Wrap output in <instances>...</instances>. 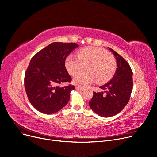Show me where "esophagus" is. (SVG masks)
Here are the masks:
<instances>
[{"label":"esophagus","mask_w":157,"mask_h":157,"mask_svg":"<svg viewBox=\"0 0 157 157\" xmlns=\"http://www.w3.org/2000/svg\"><path fill=\"white\" fill-rule=\"evenodd\" d=\"M75 89H77V90H84V89H85V88H84V87H78V86L76 87H75Z\"/></svg>","instance_id":"esophagus-1"}]
</instances>
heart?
Masks as SVG:
<instances>
[{
  "mask_svg": "<svg viewBox=\"0 0 157 157\" xmlns=\"http://www.w3.org/2000/svg\"><path fill=\"white\" fill-rule=\"evenodd\" d=\"M65 67L69 73L75 75L86 67L87 71L73 78L75 85L86 87L96 81L104 84L111 79L117 69L115 58L99 48L89 47L80 51L77 56L70 54L66 58Z\"/></svg>",
  "mask_w": 157,
  "mask_h": 157,
  "instance_id": "heart-1",
  "label": "heart"
}]
</instances>
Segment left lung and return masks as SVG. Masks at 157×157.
Listing matches in <instances>:
<instances>
[{"instance_id":"left-lung-1","label":"left lung","mask_w":157,"mask_h":157,"mask_svg":"<svg viewBox=\"0 0 157 157\" xmlns=\"http://www.w3.org/2000/svg\"><path fill=\"white\" fill-rule=\"evenodd\" d=\"M108 49L116 58L117 68L112 79L99 87L106 94L103 92H93L89 103L93 111L103 117H112L122 111L130 99L133 86V73L129 64L117 52Z\"/></svg>"}]
</instances>
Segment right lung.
<instances>
[{
	"label": "right lung",
	"mask_w": 157,
	"mask_h": 157,
	"mask_svg": "<svg viewBox=\"0 0 157 157\" xmlns=\"http://www.w3.org/2000/svg\"><path fill=\"white\" fill-rule=\"evenodd\" d=\"M75 43L53 42L32 58L25 75V88L32 105L45 114L56 113L68 103L75 86L60 87L71 78L65 59L78 47Z\"/></svg>",
	"instance_id": "obj_1"
}]
</instances>
